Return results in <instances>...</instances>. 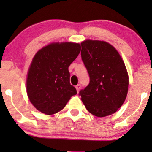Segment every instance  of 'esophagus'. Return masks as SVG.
Wrapping results in <instances>:
<instances>
[{"label": "esophagus", "instance_id": "esophagus-1", "mask_svg": "<svg viewBox=\"0 0 152 152\" xmlns=\"http://www.w3.org/2000/svg\"><path fill=\"white\" fill-rule=\"evenodd\" d=\"M76 91H77V92L78 93V92H79L80 89H81V85L78 84L77 86H76Z\"/></svg>", "mask_w": 152, "mask_h": 152}]
</instances>
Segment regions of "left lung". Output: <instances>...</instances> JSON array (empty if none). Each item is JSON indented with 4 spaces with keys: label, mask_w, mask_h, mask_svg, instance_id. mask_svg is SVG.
Listing matches in <instances>:
<instances>
[{
    "label": "left lung",
    "mask_w": 152,
    "mask_h": 152,
    "mask_svg": "<svg viewBox=\"0 0 152 152\" xmlns=\"http://www.w3.org/2000/svg\"><path fill=\"white\" fill-rule=\"evenodd\" d=\"M81 58L89 74V84L79 95L91 114L104 117L113 114L126 98L129 76L124 63L114 46L102 41L81 43Z\"/></svg>",
    "instance_id": "left-lung-1"
}]
</instances>
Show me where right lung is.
<instances>
[{
    "label": "right lung",
    "mask_w": 152,
    "mask_h": 152,
    "mask_svg": "<svg viewBox=\"0 0 152 152\" xmlns=\"http://www.w3.org/2000/svg\"><path fill=\"white\" fill-rule=\"evenodd\" d=\"M80 51L79 43L62 42L50 43L36 53L26 80L28 96L36 109L54 114L77 94L70 83L69 66Z\"/></svg>",
    "instance_id": "add662e5"
}]
</instances>
